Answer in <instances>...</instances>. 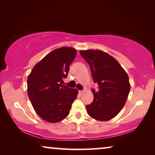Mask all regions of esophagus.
Segmentation results:
<instances>
[{
    "label": "esophagus",
    "mask_w": 155,
    "mask_h": 155,
    "mask_svg": "<svg viewBox=\"0 0 155 155\" xmlns=\"http://www.w3.org/2000/svg\"><path fill=\"white\" fill-rule=\"evenodd\" d=\"M78 93H79V94L81 95L83 93H84V90H81V91H78Z\"/></svg>",
    "instance_id": "esophagus-1"
}]
</instances>
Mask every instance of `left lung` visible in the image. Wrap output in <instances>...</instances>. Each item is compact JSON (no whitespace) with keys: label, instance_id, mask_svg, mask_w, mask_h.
<instances>
[{"label":"left lung","instance_id":"obj_1","mask_svg":"<svg viewBox=\"0 0 155 155\" xmlns=\"http://www.w3.org/2000/svg\"><path fill=\"white\" fill-rule=\"evenodd\" d=\"M88 62L93 82L97 89L92 88L94 99L86 105L89 116L99 121H107L119 114L130 92L129 79L119 63L109 54L99 50L80 52Z\"/></svg>","mask_w":155,"mask_h":155}]
</instances>
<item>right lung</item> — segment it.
<instances>
[{
	"instance_id": "right-lung-1",
	"label": "right lung",
	"mask_w": 155,
	"mask_h": 155,
	"mask_svg": "<svg viewBox=\"0 0 155 155\" xmlns=\"http://www.w3.org/2000/svg\"><path fill=\"white\" fill-rule=\"evenodd\" d=\"M76 55L72 48L54 50L35 65L28 77L29 98L37 114L45 121L55 123L63 120L77 99V89L62 85Z\"/></svg>"
}]
</instances>
